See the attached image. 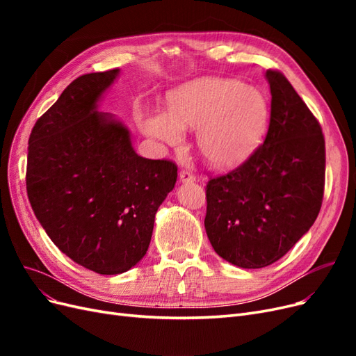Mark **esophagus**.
<instances>
[{"label":"esophagus","mask_w":356,"mask_h":356,"mask_svg":"<svg viewBox=\"0 0 356 356\" xmlns=\"http://www.w3.org/2000/svg\"><path fill=\"white\" fill-rule=\"evenodd\" d=\"M179 181L181 182H193L195 181V175L191 174L188 170H181L179 172Z\"/></svg>","instance_id":"esophagus-1"}]
</instances>
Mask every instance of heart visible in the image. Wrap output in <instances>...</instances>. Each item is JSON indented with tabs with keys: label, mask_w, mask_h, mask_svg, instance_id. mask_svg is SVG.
Masks as SVG:
<instances>
[{
	"label": "heart",
	"mask_w": 356,
	"mask_h": 356,
	"mask_svg": "<svg viewBox=\"0 0 356 356\" xmlns=\"http://www.w3.org/2000/svg\"><path fill=\"white\" fill-rule=\"evenodd\" d=\"M148 135L169 145L182 141V129H196L197 152L213 168H232L250 157L268 126L264 93L239 80L207 77L181 86L169 110L147 115Z\"/></svg>",
	"instance_id": "heart-1"
}]
</instances>
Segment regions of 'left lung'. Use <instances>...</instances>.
Listing matches in <instances>:
<instances>
[{
    "label": "left lung",
    "mask_w": 356,
    "mask_h": 356,
    "mask_svg": "<svg viewBox=\"0 0 356 356\" xmlns=\"http://www.w3.org/2000/svg\"><path fill=\"white\" fill-rule=\"evenodd\" d=\"M270 123L263 145L207 184L204 230L221 258L261 268L284 257L314 225L324 196L322 129L285 75L266 71Z\"/></svg>",
    "instance_id": "8db88e82"
}]
</instances>
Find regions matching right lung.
<instances>
[{"mask_svg": "<svg viewBox=\"0 0 356 356\" xmlns=\"http://www.w3.org/2000/svg\"><path fill=\"white\" fill-rule=\"evenodd\" d=\"M120 70L84 74L32 127L26 191L37 220L72 261L99 275L143 260L177 165L138 156L127 127L98 111Z\"/></svg>", "mask_w": 356, "mask_h": 356, "instance_id": "1", "label": "right lung"}]
</instances>
